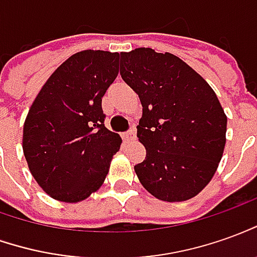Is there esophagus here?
Instances as JSON below:
<instances>
[{
  "label": "esophagus",
  "instance_id": "34e87169",
  "mask_svg": "<svg viewBox=\"0 0 257 257\" xmlns=\"http://www.w3.org/2000/svg\"><path fill=\"white\" fill-rule=\"evenodd\" d=\"M123 139H124L125 141H130V140L136 139V127H132L130 132L124 133V134H123Z\"/></svg>",
  "mask_w": 257,
  "mask_h": 257
}]
</instances>
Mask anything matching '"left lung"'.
Listing matches in <instances>:
<instances>
[{
    "instance_id": "8db88e82",
    "label": "left lung",
    "mask_w": 257,
    "mask_h": 257,
    "mask_svg": "<svg viewBox=\"0 0 257 257\" xmlns=\"http://www.w3.org/2000/svg\"><path fill=\"white\" fill-rule=\"evenodd\" d=\"M120 56V75L143 105L137 137L147 155L134 166L140 183L164 201L192 199L213 179L224 154L220 100L175 54L140 47Z\"/></svg>"
}]
</instances>
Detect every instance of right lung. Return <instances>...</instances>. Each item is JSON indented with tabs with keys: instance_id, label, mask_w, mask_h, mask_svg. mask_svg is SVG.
<instances>
[{
	"instance_id": "add662e5",
	"label": "right lung",
	"mask_w": 257,
	"mask_h": 257,
	"mask_svg": "<svg viewBox=\"0 0 257 257\" xmlns=\"http://www.w3.org/2000/svg\"><path fill=\"white\" fill-rule=\"evenodd\" d=\"M118 53L82 50L51 74L24 124L32 176L51 199L79 203L103 185L121 139L105 127L102 98L118 74Z\"/></svg>"
}]
</instances>
